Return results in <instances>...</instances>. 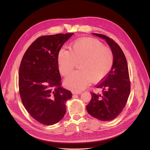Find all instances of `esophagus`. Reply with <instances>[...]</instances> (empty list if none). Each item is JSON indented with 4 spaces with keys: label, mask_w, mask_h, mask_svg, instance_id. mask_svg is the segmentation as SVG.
I'll return each mask as SVG.
<instances>
[{
    "label": "esophagus",
    "mask_w": 150,
    "mask_h": 150,
    "mask_svg": "<svg viewBox=\"0 0 150 150\" xmlns=\"http://www.w3.org/2000/svg\"><path fill=\"white\" fill-rule=\"evenodd\" d=\"M72 93H73V94H77V95H79V94H81V92H73Z\"/></svg>",
    "instance_id": "esophagus-1"
}]
</instances>
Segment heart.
<instances>
[{"mask_svg":"<svg viewBox=\"0 0 150 150\" xmlns=\"http://www.w3.org/2000/svg\"><path fill=\"white\" fill-rule=\"evenodd\" d=\"M76 62H80L79 69L64 80L65 86L74 91H80L91 80H102L111 70L114 56L112 51L102 43L93 39H83L73 43L69 50L62 48L58 54L59 69L67 76L74 69Z\"/></svg>","mask_w":150,"mask_h":150,"instance_id":"b5f03b06","label":"heart"}]
</instances>
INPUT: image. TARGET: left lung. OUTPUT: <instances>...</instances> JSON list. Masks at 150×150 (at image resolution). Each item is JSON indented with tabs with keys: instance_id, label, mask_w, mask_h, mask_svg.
Listing matches in <instances>:
<instances>
[{
	"instance_id": "1",
	"label": "left lung",
	"mask_w": 150,
	"mask_h": 150,
	"mask_svg": "<svg viewBox=\"0 0 150 150\" xmlns=\"http://www.w3.org/2000/svg\"><path fill=\"white\" fill-rule=\"evenodd\" d=\"M92 34L106 40L112 52L114 62L108 74L96 86L102 89V93L92 92L91 100L86 108L93 117L110 121L121 112L128 99L130 84L128 64L122 49L114 40L103 35Z\"/></svg>"
}]
</instances>
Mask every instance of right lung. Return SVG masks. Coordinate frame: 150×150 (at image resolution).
Here are the masks:
<instances>
[{
    "label": "right lung",
    "instance_id": "1",
    "mask_svg": "<svg viewBox=\"0 0 150 150\" xmlns=\"http://www.w3.org/2000/svg\"><path fill=\"white\" fill-rule=\"evenodd\" d=\"M74 33L38 38L26 51L19 69L18 86L22 104L37 121L52 125L66 114L71 92L61 86L58 54Z\"/></svg>",
    "mask_w": 150,
    "mask_h": 150
}]
</instances>
